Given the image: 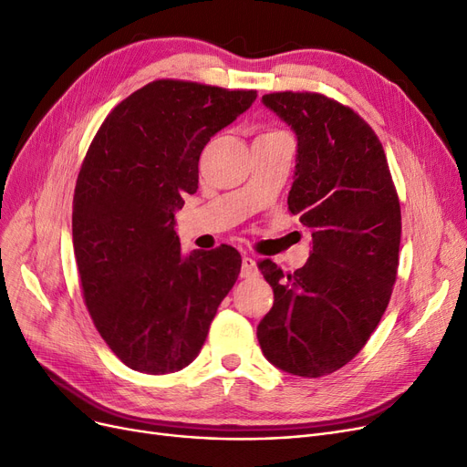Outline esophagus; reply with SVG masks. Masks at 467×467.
<instances>
[{
    "instance_id": "34e87169",
    "label": "esophagus",
    "mask_w": 467,
    "mask_h": 467,
    "mask_svg": "<svg viewBox=\"0 0 467 467\" xmlns=\"http://www.w3.org/2000/svg\"><path fill=\"white\" fill-rule=\"evenodd\" d=\"M255 275H257L255 260H252L250 255H244L243 257V267H240V277L250 279V277H255Z\"/></svg>"
}]
</instances>
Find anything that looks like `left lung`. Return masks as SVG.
<instances>
[{"label":"left lung","mask_w":467,"mask_h":467,"mask_svg":"<svg viewBox=\"0 0 467 467\" xmlns=\"http://www.w3.org/2000/svg\"><path fill=\"white\" fill-rule=\"evenodd\" d=\"M264 103L298 136L288 212L312 231L295 273L262 260L273 307L257 325L265 358L300 377L329 375L366 347L399 271L400 200L375 130L317 92H273Z\"/></svg>","instance_id":"8db88e82"}]
</instances>
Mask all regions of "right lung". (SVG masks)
I'll list each match as a JSON object with an SVG mask.
<instances>
[{
    "instance_id": "add662e5",
    "label": "right lung",
    "mask_w": 467,
    "mask_h": 467,
    "mask_svg": "<svg viewBox=\"0 0 467 467\" xmlns=\"http://www.w3.org/2000/svg\"><path fill=\"white\" fill-rule=\"evenodd\" d=\"M255 96L153 80L117 103L86 151L73 198L82 296L101 338L134 371L186 368L238 279L233 246L181 255L175 212L196 192L203 146Z\"/></svg>"
}]
</instances>
